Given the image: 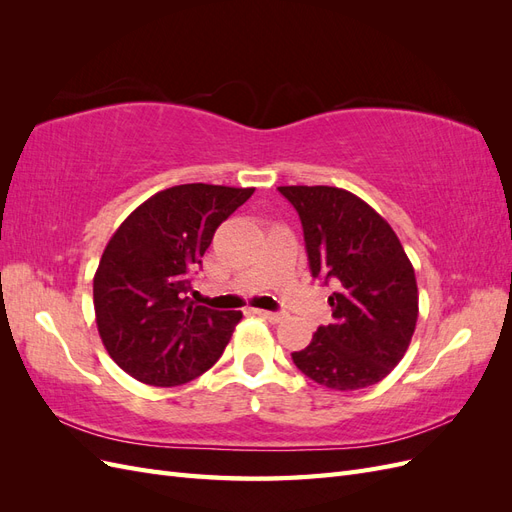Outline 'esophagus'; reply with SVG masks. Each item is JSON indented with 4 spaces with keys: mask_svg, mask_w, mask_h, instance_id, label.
Masks as SVG:
<instances>
[{
    "mask_svg": "<svg viewBox=\"0 0 512 512\" xmlns=\"http://www.w3.org/2000/svg\"><path fill=\"white\" fill-rule=\"evenodd\" d=\"M254 314H258L260 318H265V320H269V322H280L284 316L282 314H277V312H267V309H254Z\"/></svg>",
    "mask_w": 512,
    "mask_h": 512,
    "instance_id": "esophagus-1",
    "label": "esophagus"
}]
</instances>
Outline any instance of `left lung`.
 I'll return each instance as SVG.
<instances>
[{"instance_id": "1", "label": "left lung", "mask_w": 512, "mask_h": 512, "mask_svg": "<svg viewBox=\"0 0 512 512\" xmlns=\"http://www.w3.org/2000/svg\"><path fill=\"white\" fill-rule=\"evenodd\" d=\"M297 209L309 269L333 284V322L292 361L335 391L365 389L404 359L418 318L414 267L378 211L331 185H282Z\"/></svg>"}]
</instances>
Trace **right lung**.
I'll use <instances>...</instances> for the list:
<instances>
[{
    "instance_id": "right-lung-1",
    "label": "right lung",
    "mask_w": 512,
    "mask_h": 512,
    "mask_svg": "<svg viewBox=\"0 0 512 512\" xmlns=\"http://www.w3.org/2000/svg\"><path fill=\"white\" fill-rule=\"evenodd\" d=\"M254 188L185 183L136 207L104 247L94 307L111 359L151 386H177L220 359L241 312H218L188 297L213 232Z\"/></svg>"
}]
</instances>
